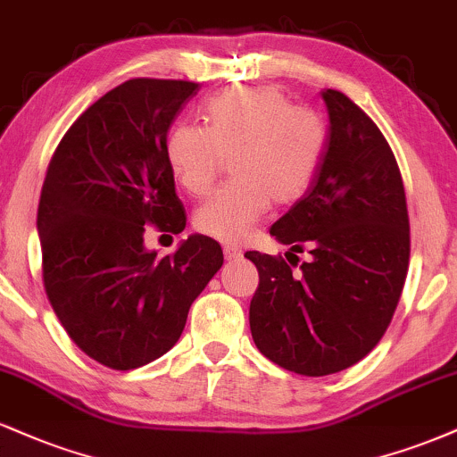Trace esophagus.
I'll list each match as a JSON object with an SVG mask.
<instances>
[{"label":"esophagus","mask_w":457,"mask_h":457,"mask_svg":"<svg viewBox=\"0 0 457 457\" xmlns=\"http://www.w3.org/2000/svg\"><path fill=\"white\" fill-rule=\"evenodd\" d=\"M224 256H227L228 261H235L241 256V250L237 248V245H224Z\"/></svg>","instance_id":"obj_1"}]
</instances>
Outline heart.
I'll list each match as a JSON object with an SVG mask.
<instances>
[{
	"instance_id": "obj_1",
	"label": "heart",
	"mask_w": 457,
	"mask_h": 457,
	"mask_svg": "<svg viewBox=\"0 0 457 457\" xmlns=\"http://www.w3.org/2000/svg\"><path fill=\"white\" fill-rule=\"evenodd\" d=\"M205 128L177 123L166 134L170 173L190 195L212 187L224 158L237 177L196 209L195 224L209 237L237 244L271 201L287 205L308 192L327 147L319 112L291 106L278 87H230L203 104Z\"/></svg>"
}]
</instances>
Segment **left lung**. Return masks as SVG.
I'll use <instances>...</instances> for the list:
<instances>
[{
	"label": "left lung",
	"instance_id": "left-lung-1",
	"mask_svg": "<svg viewBox=\"0 0 457 457\" xmlns=\"http://www.w3.org/2000/svg\"><path fill=\"white\" fill-rule=\"evenodd\" d=\"M323 100V160L305 196L270 230L291 252L308 248L312 259L293 271L282 256L245 252L259 270L250 302L254 345L303 377L355 366L378 345L411 256L404 184L387 138L342 91L325 89Z\"/></svg>",
	"mask_w": 457,
	"mask_h": 457
}]
</instances>
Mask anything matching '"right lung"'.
<instances>
[{
	"instance_id": "obj_1",
	"label": "right lung",
	"mask_w": 457,
	"mask_h": 457,
	"mask_svg": "<svg viewBox=\"0 0 457 457\" xmlns=\"http://www.w3.org/2000/svg\"><path fill=\"white\" fill-rule=\"evenodd\" d=\"M196 91L190 80H126L70 126L48 162L37 205L45 291L74 345L106 368L170 351L224 262L205 235L166 256L143 244L149 224L186 228L164 141Z\"/></svg>"
}]
</instances>
